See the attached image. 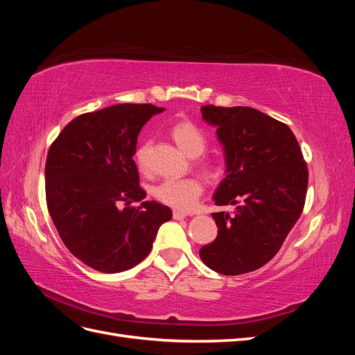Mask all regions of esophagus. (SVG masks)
<instances>
[{"label": "esophagus", "instance_id": "34e87169", "mask_svg": "<svg viewBox=\"0 0 355 355\" xmlns=\"http://www.w3.org/2000/svg\"><path fill=\"white\" fill-rule=\"evenodd\" d=\"M188 216V213H185V211H182V210H175L173 211V219H176V220H180V219H185Z\"/></svg>", "mask_w": 355, "mask_h": 355}]
</instances>
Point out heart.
Returning <instances> with one entry per match:
<instances>
[{"label":"heart","instance_id":"1","mask_svg":"<svg viewBox=\"0 0 355 355\" xmlns=\"http://www.w3.org/2000/svg\"><path fill=\"white\" fill-rule=\"evenodd\" d=\"M170 135L176 145L189 157H200L207 146V139L201 128L191 121L176 123L170 128ZM146 151L148 145L144 144L137 148L135 159L139 168H146ZM202 168L207 173H214L216 167L210 163H204ZM202 192L201 182L196 178L185 179H166L158 184L154 189V196L158 201L167 204L170 207L187 210L194 206Z\"/></svg>","mask_w":355,"mask_h":355}]
</instances>
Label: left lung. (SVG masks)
<instances>
[{"instance_id": "left-lung-1", "label": "left lung", "mask_w": 355, "mask_h": 355, "mask_svg": "<svg viewBox=\"0 0 355 355\" xmlns=\"http://www.w3.org/2000/svg\"><path fill=\"white\" fill-rule=\"evenodd\" d=\"M202 120L216 127L225 154V179L214 191L218 237L201 247L210 270L239 275L257 270L280 250L304 210L308 168L288 125L249 106L207 105Z\"/></svg>"}]
</instances>
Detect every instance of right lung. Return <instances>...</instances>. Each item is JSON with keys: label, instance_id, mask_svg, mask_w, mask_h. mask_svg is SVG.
Segmentation results:
<instances>
[{"label": "right lung", "instance_id": "obj_1", "mask_svg": "<svg viewBox=\"0 0 355 355\" xmlns=\"http://www.w3.org/2000/svg\"><path fill=\"white\" fill-rule=\"evenodd\" d=\"M163 111L121 103L78 115L49 149L50 216L68 250L96 271L121 272L142 262L158 228L171 219L164 204L144 200L133 161L142 127Z\"/></svg>", "mask_w": 355, "mask_h": 355}]
</instances>
